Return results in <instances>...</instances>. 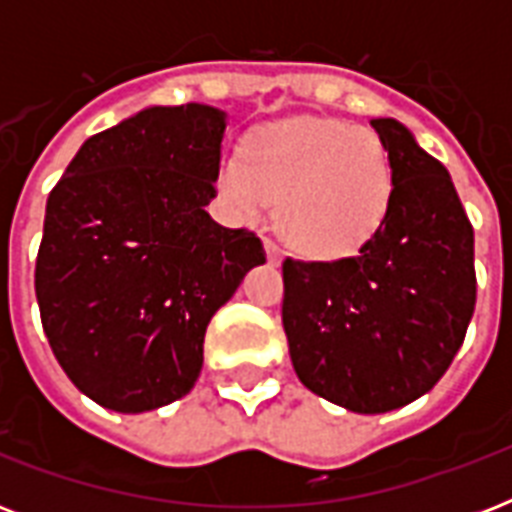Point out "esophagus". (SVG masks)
<instances>
[{
  "label": "esophagus",
  "mask_w": 512,
  "mask_h": 512,
  "mask_svg": "<svg viewBox=\"0 0 512 512\" xmlns=\"http://www.w3.org/2000/svg\"><path fill=\"white\" fill-rule=\"evenodd\" d=\"M263 244H265V255H268V260H271L273 265H279L281 263V249L276 247V241L265 239Z\"/></svg>",
  "instance_id": "1"
}]
</instances>
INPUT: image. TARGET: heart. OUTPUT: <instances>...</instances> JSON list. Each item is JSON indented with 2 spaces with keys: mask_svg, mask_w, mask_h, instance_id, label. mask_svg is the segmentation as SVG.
Instances as JSON below:
<instances>
[{
  "mask_svg": "<svg viewBox=\"0 0 512 512\" xmlns=\"http://www.w3.org/2000/svg\"><path fill=\"white\" fill-rule=\"evenodd\" d=\"M233 215L276 225L289 247L316 260L356 255L377 236L393 204L388 148L372 130L340 119L292 116L257 127L241 156L217 170Z\"/></svg>",
  "mask_w": 512,
  "mask_h": 512,
  "instance_id": "heart-1",
  "label": "heart"
}]
</instances>
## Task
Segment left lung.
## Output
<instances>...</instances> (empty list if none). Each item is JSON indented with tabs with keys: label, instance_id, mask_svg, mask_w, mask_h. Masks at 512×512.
I'll return each instance as SVG.
<instances>
[{
	"label": "left lung",
	"instance_id": "left-lung-1",
	"mask_svg": "<svg viewBox=\"0 0 512 512\" xmlns=\"http://www.w3.org/2000/svg\"><path fill=\"white\" fill-rule=\"evenodd\" d=\"M393 167L388 220L356 257L284 260L297 377L356 414L412 404L457 356L476 308L473 225L446 167L404 124L372 119Z\"/></svg>",
	"mask_w": 512,
	"mask_h": 512
}]
</instances>
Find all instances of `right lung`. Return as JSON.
<instances>
[{"instance_id": "obj_1", "label": "right lung", "mask_w": 512, "mask_h": 512, "mask_svg": "<svg viewBox=\"0 0 512 512\" xmlns=\"http://www.w3.org/2000/svg\"><path fill=\"white\" fill-rule=\"evenodd\" d=\"M225 111L148 106L76 151L44 212L36 303L68 380L95 404L140 414L199 380L204 332L263 241L223 228L215 199Z\"/></svg>"}]
</instances>
